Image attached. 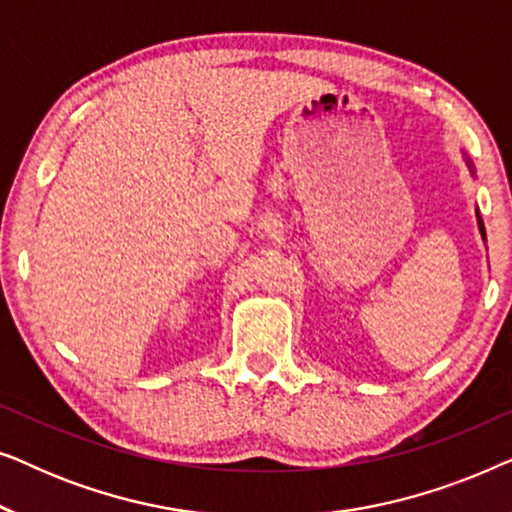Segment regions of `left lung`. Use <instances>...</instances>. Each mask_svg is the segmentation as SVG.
I'll return each instance as SVG.
<instances>
[{
	"label": "left lung",
	"instance_id": "left-lung-1",
	"mask_svg": "<svg viewBox=\"0 0 512 512\" xmlns=\"http://www.w3.org/2000/svg\"><path fill=\"white\" fill-rule=\"evenodd\" d=\"M478 226H480V233H482V237H485V223H482V219H480V214H478Z\"/></svg>",
	"mask_w": 512,
	"mask_h": 512
}]
</instances>
